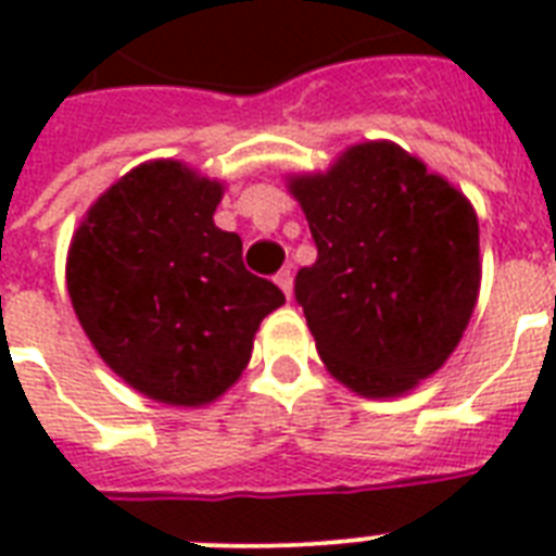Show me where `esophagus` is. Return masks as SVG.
Wrapping results in <instances>:
<instances>
[{
	"mask_svg": "<svg viewBox=\"0 0 556 556\" xmlns=\"http://www.w3.org/2000/svg\"><path fill=\"white\" fill-rule=\"evenodd\" d=\"M274 282H277V286L282 288V294L291 300V294H294V277H291V270H279L277 277H274Z\"/></svg>",
	"mask_w": 556,
	"mask_h": 556,
	"instance_id": "34e87169",
	"label": "esophagus"
}]
</instances>
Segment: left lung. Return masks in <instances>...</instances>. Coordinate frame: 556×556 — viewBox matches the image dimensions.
<instances>
[{
	"mask_svg": "<svg viewBox=\"0 0 556 556\" xmlns=\"http://www.w3.org/2000/svg\"><path fill=\"white\" fill-rule=\"evenodd\" d=\"M286 185L317 244L294 291L320 361L357 395H406L447 364L473 317V204L392 141L346 147Z\"/></svg>",
	"mask_w": 556,
	"mask_h": 556,
	"instance_id": "8db88e82",
	"label": "left lung"
}]
</instances>
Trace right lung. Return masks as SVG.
<instances>
[{
  "instance_id": "right-lung-1",
  "label": "right lung",
  "mask_w": 556,
  "mask_h": 556,
  "mask_svg": "<svg viewBox=\"0 0 556 556\" xmlns=\"http://www.w3.org/2000/svg\"><path fill=\"white\" fill-rule=\"evenodd\" d=\"M225 181L185 161L138 164L74 230L65 282L103 364L150 401L204 406L244 371L260 323L286 303L216 227Z\"/></svg>"
}]
</instances>
